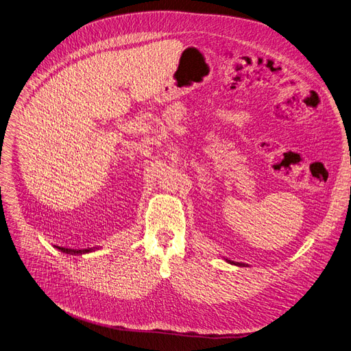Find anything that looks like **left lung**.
<instances>
[{
  "mask_svg": "<svg viewBox=\"0 0 351 351\" xmlns=\"http://www.w3.org/2000/svg\"><path fill=\"white\" fill-rule=\"evenodd\" d=\"M230 263H234V265H237V266H245L243 263H237V262H231V261H228Z\"/></svg>",
  "mask_w": 351,
  "mask_h": 351,
  "instance_id": "obj_1",
  "label": "left lung"
}]
</instances>
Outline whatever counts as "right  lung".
<instances>
[{
    "label": "right lung",
    "instance_id": "1",
    "mask_svg": "<svg viewBox=\"0 0 351 351\" xmlns=\"http://www.w3.org/2000/svg\"><path fill=\"white\" fill-rule=\"evenodd\" d=\"M61 252H66V253H80V254H82V253H88V252H90V250H93L92 247H89V249H70V247H62V246H60L58 247Z\"/></svg>",
    "mask_w": 351,
    "mask_h": 351
}]
</instances>
